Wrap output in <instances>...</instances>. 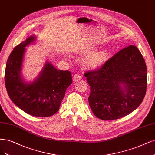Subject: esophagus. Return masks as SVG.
I'll use <instances>...</instances> for the list:
<instances>
[{"mask_svg":"<svg viewBox=\"0 0 155 155\" xmlns=\"http://www.w3.org/2000/svg\"><path fill=\"white\" fill-rule=\"evenodd\" d=\"M81 76L79 75V74H75V75H74V76H73V80H74V81H79V80H80L81 79Z\"/></svg>","mask_w":155,"mask_h":155,"instance_id":"1","label":"esophagus"}]
</instances>
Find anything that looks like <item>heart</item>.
Instances as JSON below:
<instances>
[{
    "mask_svg": "<svg viewBox=\"0 0 155 155\" xmlns=\"http://www.w3.org/2000/svg\"><path fill=\"white\" fill-rule=\"evenodd\" d=\"M96 47L90 45L85 47L83 50V55L86 56L83 60V65L90 70H95L101 67L107 62L108 60V52L105 50L95 51Z\"/></svg>",
    "mask_w": 155,
    "mask_h": 155,
    "instance_id": "1",
    "label": "heart"
}]
</instances>
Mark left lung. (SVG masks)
Listing matches in <instances>:
<instances>
[{
  "label": "left lung",
  "mask_w": 155,
  "mask_h": 155,
  "mask_svg": "<svg viewBox=\"0 0 155 155\" xmlns=\"http://www.w3.org/2000/svg\"><path fill=\"white\" fill-rule=\"evenodd\" d=\"M90 87L88 97L94 114L115 120L136 110L145 97L147 67L134 45L124 48L98 70L84 73Z\"/></svg>",
  "instance_id": "8db88e82"
}]
</instances>
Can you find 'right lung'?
Instances as JSON below:
<instances>
[{
    "label": "right lung",
    "mask_w": 155,
    "mask_h": 155,
    "mask_svg": "<svg viewBox=\"0 0 155 155\" xmlns=\"http://www.w3.org/2000/svg\"><path fill=\"white\" fill-rule=\"evenodd\" d=\"M35 35L28 37L11 53L5 71V85L9 97L18 107L31 115L46 117L60 108L67 88L72 83L68 71L56 69L46 61L37 77L27 82L22 76L25 47L33 44Z\"/></svg>",
    "instance_id": "obj_1"
}]
</instances>
